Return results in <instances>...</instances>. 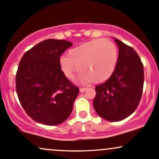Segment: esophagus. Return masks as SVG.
<instances>
[{
  "instance_id": "esophagus-1",
  "label": "esophagus",
  "mask_w": 159,
  "mask_h": 159,
  "mask_svg": "<svg viewBox=\"0 0 159 159\" xmlns=\"http://www.w3.org/2000/svg\"><path fill=\"white\" fill-rule=\"evenodd\" d=\"M87 89H88L87 88H80V92H81V93L84 92V91H86Z\"/></svg>"
}]
</instances>
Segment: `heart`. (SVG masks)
Returning <instances> with one entry per match:
<instances>
[{
  "mask_svg": "<svg viewBox=\"0 0 159 159\" xmlns=\"http://www.w3.org/2000/svg\"><path fill=\"white\" fill-rule=\"evenodd\" d=\"M117 60L118 50L113 42L95 39L70 49L68 56H61L59 66L67 78H72L78 68L81 82L101 83L114 72Z\"/></svg>",
  "mask_w": 159,
  "mask_h": 159,
  "instance_id": "1",
  "label": "heart"
}]
</instances>
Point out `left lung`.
<instances>
[{"label": "left lung", "instance_id": "left-lung-1", "mask_svg": "<svg viewBox=\"0 0 159 159\" xmlns=\"http://www.w3.org/2000/svg\"><path fill=\"white\" fill-rule=\"evenodd\" d=\"M119 56L114 72L104 83L96 86L93 107L108 121H120L136 110L141 100L144 84V68L131 46L115 39Z\"/></svg>", "mask_w": 159, "mask_h": 159}]
</instances>
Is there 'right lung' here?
<instances>
[{
    "label": "right lung",
    "mask_w": 159,
    "mask_h": 159,
    "mask_svg": "<svg viewBox=\"0 0 159 159\" xmlns=\"http://www.w3.org/2000/svg\"><path fill=\"white\" fill-rule=\"evenodd\" d=\"M72 43L49 39L25 52L16 74L20 104L39 123L55 126L68 118L79 88L65 76L59 66L61 54Z\"/></svg>",
    "instance_id": "right-lung-1"
}]
</instances>
